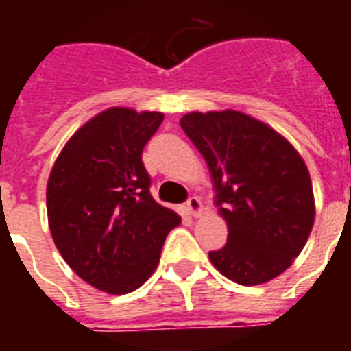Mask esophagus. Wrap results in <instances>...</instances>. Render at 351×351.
Listing matches in <instances>:
<instances>
[{
	"label": "esophagus",
	"mask_w": 351,
	"mask_h": 351,
	"mask_svg": "<svg viewBox=\"0 0 351 351\" xmlns=\"http://www.w3.org/2000/svg\"><path fill=\"white\" fill-rule=\"evenodd\" d=\"M187 211H189V215H193V217H200L204 211L202 200L198 197L189 198V200H187Z\"/></svg>",
	"instance_id": "34e87169"
}]
</instances>
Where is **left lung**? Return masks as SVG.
<instances>
[{
  "mask_svg": "<svg viewBox=\"0 0 351 351\" xmlns=\"http://www.w3.org/2000/svg\"><path fill=\"white\" fill-rule=\"evenodd\" d=\"M206 160L228 244L209 251L224 277L256 286L288 269L315 220L304 160L264 121L231 111L187 112L180 120Z\"/></svg>",
  "mask_w": 351,
  "mask_h": 351,
  "instance_id": "8db88e82",
  "label": "left lung"
}]
</instances>
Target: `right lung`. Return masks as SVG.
Masks as SVG:
<instances>
[{
    "label": "right lung",
    "instance_id": "add662e5",
    "mask_svg": "<svg viewBox=\"0 0 351 351\" xmlns=\"http://www.w3.org/2000/svg\"><path fill=\"white\" fill-rule=\"evenodd\" d=\"M162 120V112L106 109L74 132L49 175L52 240L71 269L106 293L140 288L182 222L151 197L142 162Z\"/></svg>",
    "mask_w": 351,
    "mask_h": 351
}]
</instances>
